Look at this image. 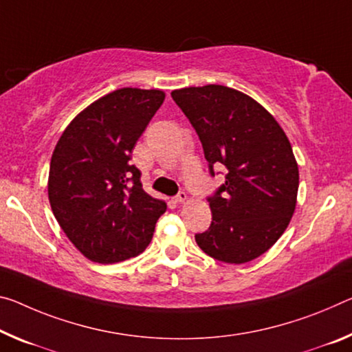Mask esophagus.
<instances>
[{"label": "esophagus", "instance_id": "34e87169", "mask_svg": "<svg viewBox=\"0 0 352 352\" xmlns=\"http://www.w3.org/2000/svg\"><path fill=\"white\" fill-rule=\"evenodd\" d=\"M186 192L185 191H180V192H178L177 194V196L174 197V202H177V204H182V202H185V200H186Z\"/></svg>", "mask_w": 352, "mask_h": 352}]
</instances>
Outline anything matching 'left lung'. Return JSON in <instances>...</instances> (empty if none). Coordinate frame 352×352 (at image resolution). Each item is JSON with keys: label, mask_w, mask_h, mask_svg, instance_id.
Wrapping results in <instances>:
<instances>
[{"label": "left lung", "mask_w": 352, "mask_h": 352, "mask_svg": "<svg viewBox=\"0 0 352 352\" xmlns=\"http://www.w3.org/2000/svg\"><path fill=\"white\" fill-rule=\"evenodd\" d=\"M202 142L208 172L226 182L210 196L213 221L196 233L206 255L248 263L265 254L289 224L299 170L285 133L263 106L235 89L208 85L170 94Z\"/></svg>", "instance_id": "8db88e82"}]
</instances>
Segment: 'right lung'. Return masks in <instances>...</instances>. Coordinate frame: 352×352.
I'll list each match as a JSON object with an SVG mask.
<instances>
[{"instance_id":"obj_1","label":"right lung","mask_w":352,"mask_h":352,"mask_svg":"<svg viewBox=\"0 0 352 352\" xmlns=\"http://www.w3.org/2000/svg\"><path fill=\"white\" fill-rule=\"evenodd\" d=\"M164 92L124 87L78 114L56 144L48 197L67 238L96 263L136 256L152 241L166 211L163 200L142 189L133 148Z\"/></svg>"}]
</instances>
